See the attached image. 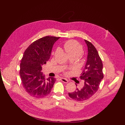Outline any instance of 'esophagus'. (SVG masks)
<instances>
[{
	"label": "esophagus",
	"instance_id": "esophagus-1",
	"mask_svg": "<svg viewBox=\"0 0 125 125\" xmlns=\"http://www.w3.org/2000/svg\"><path fill=\"white\" fill-rule=\"evenodd\" d=\"M61 80L63 83H68V82H69V81H68L67 79H65V78H61Z\"/></svg>",
	"mask_w": 125,
	"mask_h": 125
}]
</instances>
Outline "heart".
I'll return each mask as SVG.
<instances>
[{
	"instance_id": "obj_1",
	"label": "heart",
	"mask_w": 125,
	"mask_h": 125,
	"mask_svg": "<svg viewBox=\"0 0 125 125\" xmlns=\"http://www.w3.org/2000/svg\"><path fill=\"white\" fill-rule=\"evenodd\" d=\"M64 48L70 56H76L79 57L83 54V52L82 45L74 40L67 42L64 45Z\"/></svg>"
}]
</instances>
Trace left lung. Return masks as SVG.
Masks as SVG:
<instances>
[{
    "label": "left lung",
    "instance_id": "left-lung-1",
    "mask_svg": "<svg viewBox=\"0 0 125 125\" xmlns=\"http://www.w3.org/2000/svg\"><path fill=\"white\" fill-rule=\"evenodd\" d=\"M84 41L87 46L88 54L84 68L80 76L84 81V85L82 88H77L76 91L69 93L71 98L78 101L91 97L98 91L103 78V64L96 49L90 42L85 40Z\"/></svg>",
    "mask_w": 125,
    "mask_h": 125
}]
</instances>
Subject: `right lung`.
<instances>
[{
    "label": "right lung",
    "instance_id": "1",
    "mask_svg": "<svg viewBox=\"0 0 125 125\" xmlns=\"http://www.w3.org/2000/svg\"><path fill=\"white\" fill-rule=\"evenodd\" d=\"M60 38L46 36L32 43L25 50L20 64V74L25 91L35 98L50 94L56 79L47 80L42 72V66L50 58L54 43Z\"/></svg>",
    "mask_w": 125,
    "mask_h": 125
}]
</instances>
